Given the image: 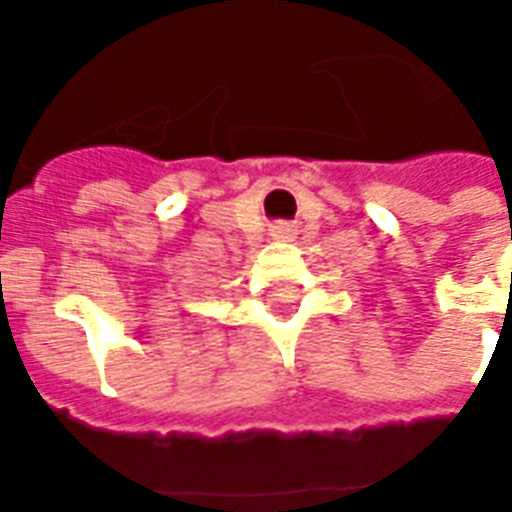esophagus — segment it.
Wrapping results in <instances>:
<instances>
[{"mask_svg": "<svg viewBox=\"0 0 512 512\" xmlns=\"http://www.w3.org/2000/svg\"><path fill=\"white\" fill-rule=\"evenodd\" d=\"M271 235H274V238H293V235H296V224L277 222L274 227H271Z\"/></svg>", "mask_w": 512, "mask_h": 512, "instance_id": "1", "label": "esophagus"}]
</instances>
